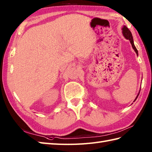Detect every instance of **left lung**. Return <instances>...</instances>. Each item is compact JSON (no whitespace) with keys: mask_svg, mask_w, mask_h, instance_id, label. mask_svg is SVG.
I'll list each match as a JSON object with an SVG mask.
<instances>
[{"mask_svg":"<svg viewBox=\"0 0 152 152\" xmlns=\"http://www.w3.org/2000/svg\"><path fill=\"white\" fill-rule=\"evenodd\" d=\"M122 34H123L124 36L125 37V38H126L127 39H129V40L131 44V45H132L133 49L134 50V51H135V53H137V55L138 56V50H137V48H135V46H134V42H133V38L132 34H131V31L129 30V28L127 27L126 26H123V28H122ZM139 93H140V92H139ZM139 94H138L134 102H135V100L137 99V98L138 97V96H139Z\"/></svg>","mask_w":152,"mask_h":152,"instance_id":"left-lung-1","label":"left lung"}]
</instances>
